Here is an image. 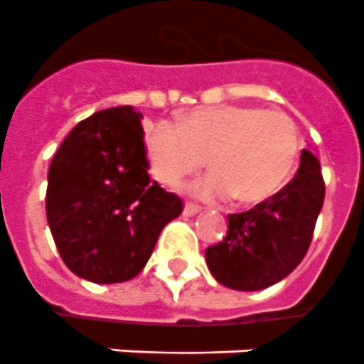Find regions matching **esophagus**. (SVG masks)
<instances>
[{
    "label": "esophagus",
    "instance_id": "34e87169",
    "mask_svg": "<svg viewBox=\"0 0 364 364\" xmlns=\"http://www.w3.org/2000/svg\"><path fill=\"white\" fill-rule=\"evenodd\" d=\"M200 210V206L193 205V203H186L184 206V216H196L197 212Z\"/></svg>",
    "mask_w": 364,
    "mask_h": 364
}]
</instances>
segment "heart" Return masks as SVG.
<instances>
[{"label":"heart","instance_id":"1","mask_svg":"<svg viewBox=\"0 0 364 364\" xmlns=\"http://www.w3.org/2000/svg\"><path fill=\"white\" fill-rule=\"evenodd\" d=\"M301 136L284 112L242 105L199 107L180 124L159 122L144 136L148 171L168 190L197 174L208 159L210 176L193 188L206 200L237 197L242 205L282 190L297 164Z\"/></svg>","mask_w":364,"mask_h":364}]
</instances>
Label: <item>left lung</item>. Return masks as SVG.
<instances>
[{
	"label": "left lung",
	"mask_w": 364,
	"mask_h": 364,
	"mask_svg": "<svg viewBox=\"0 0 364 364\" xmlns=\"http://www.w3.org/2000/svg\"><path fill=\"white\" fill-rule=\"evenodd\" d=\"M321 165L302 150L289 184L248 212L229 214L222 242L206 248V264L222 286L259 291L284 280L304 259L323 206Z\"/></svg>",
	"instance_id": "8db88e82"
}]
</instances>
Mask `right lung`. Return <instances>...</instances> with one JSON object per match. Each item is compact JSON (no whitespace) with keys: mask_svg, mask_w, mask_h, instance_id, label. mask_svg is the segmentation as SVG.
I'll return each instance as SVG.
<instances>
[{"mask_svg":"<svg viewBox=\"0 0 364 364\" xmlns=\"http://www.w3.org/2000/svg\"><path fill=\"white\" fill-rule=\"evenodd\" d=\"M141 112L112 107L78 122L48 168L46 220L67 269L94 284L135 278L182 199L150 182Z\"/></svg>","mask_w":364,"mask_h":364,"instance_id":"add662e5","label":"right lung"}]
</instances>
